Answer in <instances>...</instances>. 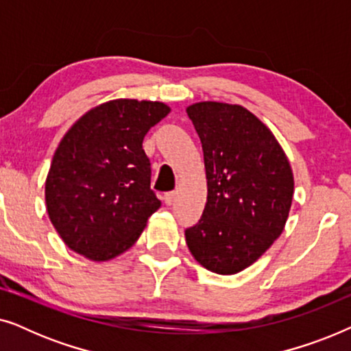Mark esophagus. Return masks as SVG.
I'll list each match as a JSON object with an SVG mask.
<instances>
[{"label":"esophagus","instance_id":"esophagus-1","mask_svg":"<svg viewBox=\"0 0 351 351\" xmlns=\"http://www.w3.org/2000/svg\"><path fill=\"white\" fill-rule=\"evenodd\" d=\"M174 199H176V191H167V193H165V203L167 206L174 203Z\"/></svg>","mask_w":351,"mask_h":351}]
</instances>
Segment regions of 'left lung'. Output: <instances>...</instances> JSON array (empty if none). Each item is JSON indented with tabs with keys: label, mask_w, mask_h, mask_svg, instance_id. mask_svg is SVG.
Returning <instances> with one entry per match:
<instances>
[{
	"label": "left lung",
	"mask_w": 351,
	"mask_h": 351,
	"mask_svg": "<svg viewBox=\"0 0 351 351\" xmlns=\"http://www.w3.org/2000/svg\"><path fill=\"white\" fill-rule=\"evenodd\" d=\"M204 155L208 201L185 241L195 261L217 275L257 262L285 230L294 174L270 128L238 104L186 107Z\"/></svg>",
	"instance_id": "1"
}]
</instances>
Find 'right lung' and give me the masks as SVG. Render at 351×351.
Listing matches in <instances>:
<instances>
[{
  "label": "right lung",
  "mask_w": 351,
  "mask_h": 351,
  "mask_svg": "<svg viewBox=\"0 0 351 351\" xmlns=\"http://www.w3.org/2000/svg\"><path fill=\"white\" fill-rule=\"evenodd\" d=\"M171 112L158 100L114 99L76 119L46 177L51 223L71 251L107 262L134 246L161 203L150 190L145 134Z\"/></svg>",
  "instance_id": "add662e5"
}]
</instances>
